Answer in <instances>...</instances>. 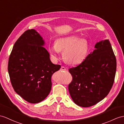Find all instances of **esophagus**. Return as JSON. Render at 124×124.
<instances>
[{"label":"esophagus","mask_w":124,"mask_h":124,"mask_svg":"<svg viewBox=\"0 0 124 124\" xmlns=\"http://www.w3.org/2000/svg\"><path fill=\"white\" fill-rule=\"evenodd\" d=\"M66 68L64 67V66H62L61 68H60V70H66Z\"/></svg>","instance_id":"1"}]
</instances>
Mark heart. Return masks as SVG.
<instances>
[{
	"mask_svg": "<svg viewBox=\"0 0 124 124\" xmlns=\"http://www.w3.org/2000/svg\"><path fill=\"white\" fill-rule=\"evenodd\" d=\"M63 50V58L66 62L70 64H78L86 58L88 45L84 39H79L76 36H70L57 39L55 45L50 48V52L55 57Z\"/></svg>",
	"mask_w": 124,
	"mask_h": 124,
	"instance_id": "heart-1",
	"label": "heart"
}]
</instances>
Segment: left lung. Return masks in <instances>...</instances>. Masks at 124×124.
<instances>
[{"label":"left lung","mask_w":124,"mask_h":124,"mask_svg":"<svg viewBox=\"0 0 124 124\" xmlns=\"http://www.w3.org/2000/svg\"><path fill=\"white\" fill-rule=\"evenodd\" d=\"M95 49L76 67L69 69L72 77L68 85L71 97L77 105L88 107L109 93L116 71V59L108 39L97 43Z\"/></svg>","instance_id":"8db88e82"}]
</instances>
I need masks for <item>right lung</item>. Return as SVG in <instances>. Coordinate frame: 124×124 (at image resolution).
I'll return each instance as SVG.
<instances>
[{"instance_id": "add662e5", "label": "right lung", "mask_w": 124, "mask_h": 124, "mask_svg": "<svg viewBox=\"0 0 124 124\" xmlns=\"http://www.w3.org/2000/svg\"><path fill=\"white\" fill-rule=\"evenodd\" d=\"M44 44L35 30H27L15 43L8 60V71L14 90L32 104L47 97L52 88L51 77L61 67L50 61Z\"/></svg>"}]
</instances>
